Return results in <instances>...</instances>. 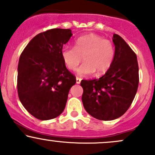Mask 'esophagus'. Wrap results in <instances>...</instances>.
Masks as SVG:
<instances>
[{
    "mask_svg": "<svg viewBox=\"0 0 155 155\" xmlns=\"http://www.w3.org/2000/svg\"><path fill=\"white\" fill-rule=\"evenodd\" d=\"M81 80V79H80V78L76 77V84H80Z\"/></svg>",
    "mask_w": 155,
    "mask_h": 155,
    "instance_id": "esophagus-1",
    "label": "esophagus"
}]
</instances>
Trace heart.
<instances>
[{"mask_svg":"<svg viewBox=\"0 0 155 155\" xmlns=\"http://www.w3.org/2000/svg\"><path fill=\"white\" fill-rule=\"evenodd\" d=\"M61 55L70 71H75L83 57L84 62L78 68V74L87 76L96 71L97 75H101L106 73L113 64L115 48L110 40L89 34L78 37L74 47L62 48Z\"/></svg>","mask_w":155,"mask_h":155,"instance_id":"heart-1","label":"heart"}]
</instances>
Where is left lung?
<instances>
[{"label":"left lung","mask_w":155,"mask_h":155,"mask_svg":"<svg viewBox=\"0 0 155 155\" xmlns=\"http://www.w3.org/2000/svg\"><path fill=\"white\" fill-rule=\"evenodd\" d=\"M115 57L106 74L99 79L81 80V96L85 110L101 120L123 115L137 91L139 69L137 56L122 37L114 34Z\"/></svg>","instance_id":"obj_1"}]
</instances>
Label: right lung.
I'll return each instance as SVG.
<instances>
[{"mask_svg": "<svg viewBox=\"0 0 155 155\" xmlns=\"http://www.w3.org/2000/svg\"><path fill=\"white\" fill-rule=\"evenodd\" d=\"M71 29L52 28L36 35L25 46L18 67V93L31 115L42 120L63 112L76 76L67 69L61 51Z\"/></svg>", "mask_w": 155, "mask_h": 155, "instance_id": "add662e5", "label": "right lung"}]
</instances>
